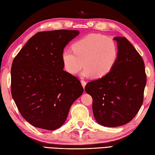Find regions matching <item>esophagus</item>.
Instances as JSON below:
<instances>
[{"mask_svg":"<svg viewBox=\"0 0 155 155\" xmlns=\"http://www.w3.org/2000/svg\"><path fill=\"white\" fill-rule=\"evenodd\" d=\"M81 83H82V87H83V88H84V87H85V86H86V84H87V82H86L84 80H81Z\"/></svg>","mask_w":155,"mask_h":155,"instance_id":"1","label":"esophagus"}]
</instances>
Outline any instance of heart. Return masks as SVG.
<instances>
[{"mask_svg": "<svg viewBox=\"0 0 155 155\" xmlns=\"http://www.w3.org/2000/svg\"><path fill=\"white\" fill-rule=\"evenodd\" d=\"M72 51L64 49L62 62L66 71L77 74L84 67L82 75L101 78L112 70L117 60L119 49L117 43L105 35L92 34L75 41Z\"/></svg>", "mask_w": 155, "mask_h": 155, "instance_id": "1", "label": "heart"}]
</instances>
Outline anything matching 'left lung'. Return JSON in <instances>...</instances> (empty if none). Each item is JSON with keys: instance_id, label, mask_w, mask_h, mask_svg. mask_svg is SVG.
Here are the masks:
<instances>
[{"instance_id": "1", "label": "left lung", "mask_w": 155, "mask_h": 155, "mask_svg": "<svg viewBox=\"0 0 155 155\" xmlns=\"http://www.w3.org/2000/svg\"><path fill=\"white\" fill-rule=\"evenodd\" d=\"M119 55L112 70L89 82L85 91L93 98L95 120L106 127L128 123L138 113L143 101L146 75L143 60L125 37H115Z\"/></svg>"}]
</instances>
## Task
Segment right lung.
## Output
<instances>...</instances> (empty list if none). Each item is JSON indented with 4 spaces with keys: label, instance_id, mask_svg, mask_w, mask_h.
<instances>
[{
    "label": "right lung",
    "instance_id": "1",
    "mask_svg": "<svg viewBox=\"0 0 155 155\" xmlns=\"http://www.w3.org/2000/svg\"><path fill=\"white\" fill-rule=\"evenodd\" d=\"M78 30L41 31L28 40L13 60L12 95L31 125L54 130L65 122L73 103L82 94L80 80L64 71L62 53Z\"/></svg>",
    "mask_w": 155,
    "mask_h": 155
}]
</instances>
